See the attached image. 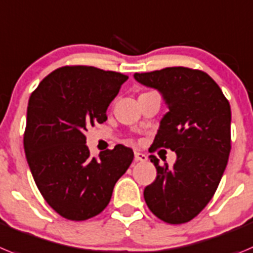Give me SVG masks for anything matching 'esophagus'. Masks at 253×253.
<instances>
[{"label": "esophagus", "mask_w": 253, "mask_h": 253, "mask_svg": "<svg viewBox=\"0 0 253 253\" xmlns=\"http://www.w3.org/2000/svg\"><path fill=\"white\" fill-rule=\"evenodd\" d=\"M146 160H147L146 155L138 151L135 152V161H141V163H143V161H146Z\"/></svg>", "instance_id": "1"}]
</instances>
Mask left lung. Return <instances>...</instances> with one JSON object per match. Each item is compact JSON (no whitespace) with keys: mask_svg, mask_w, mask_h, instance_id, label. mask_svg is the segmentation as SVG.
Here are the masks:
<instances>
[{"mask_svg":"<svg viewBox=\"0 0 253 253\" xmlns=\"http://www.w3.org/2000/svg\"><path fill=\"white\" fill-rule=\"evenodd\" d=\"M138 83L158 89L169 112L160 122L151 152L159 147L175 151L172 166L160 165L156 180L143 190L150 211L170 224L192 220L217 190L231 152V106L207 73L171 67L135 73Z\"/></svg>","mask_w":253,"mask_h":253,"instance_id":"1","label":"left lung"}]
</instances>
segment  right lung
I'll list each match as a JSON object with an SVG mask.
<instances>
[{
	"instance_id": "add662e5",
	"label": "right lung",
	"mask_w": 253,
	"mask_h": 253,
	"mask_svg": "<svg viewBox=\"0 0 253 253\" xmlns=\"http://www.w3.org/2000/svg\"><path fill=\"white\" fill-rule=\"evenodd\" d=\"M127 79L87 65L61 67L31 93L24 133L26 160L46 203L67 219L99 214L133 160V151L124 145L90 158L84 135L88 127L106 122L107 108Z\"/></svg>"
}]
</instances>
